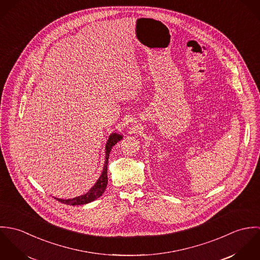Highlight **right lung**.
<instances>
[{
  "instance_id": "right-lung-1",
  "label": "right lung",
  "mask_w": 260,
  "mask_h": 260,
  "mask_svg": "<svg viewBox=\"0 0 260 260\" xmlns=\"http://www.w3.org/2000/svg\"><path fill=\"white\" fill-rule=\"evenodd\" d=\"M123 138V135L118 134V133H112L108 138V141L106 143V147H105V164L103 167V171L101 176L99 177V179L97 180V182L94 184V186L85 194L75 197L72 199H60V198H56L58 201L67 204V205H83V204H87L90 203L92 201H94L95 199L99 198L100 196H102V194L104 193V191L106 190V187L108 184V177H107V165H108V159H109V154L111 151L113 146L118 143L121 139Z\"/></svg>"
}]
</instances>
